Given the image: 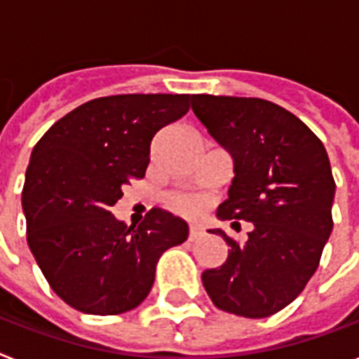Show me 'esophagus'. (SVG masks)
Wrapping results in <instances>:
<instances>
[{"instance_id":"esophagus-1","label":"esophagus","mask_w":359,"mask_h":359,"mask_svg":"<svg viewBox=\"0 0 359 359\" xmlns=\"http://www.w3.org/2000/svg\"><path fill=\"white\" fill-rule=\"evenodd\" d=\"M201 236H203V229H201V226L189 225V241H195L197 238H201Z\"/></svg>"}]
</instances>
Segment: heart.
<instances>
[{
    "label": "heart",
    "mask_w": 359,
    "mask_h": 359,
    "mask_svg": "<svg viewBox=\"0 0 359 359\" xmlns=\"http://www.w3.org/2000/svg\"><path fill=\"white\" fill-rule=\"evenodd\" d=\"M168 206L182 214H197L199 210H203V201L194 195H173L168 199Z\"/></svg>",
    "instance_id": "1"
}]
</instances>
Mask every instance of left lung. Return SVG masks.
<instances>
[{"label": "left lung", "instance_id": "8db88e82", "mask_svg": "<svg viewBox=\"0 0 359 359\" xmlns=\"http://www.w3.org/2000/svg\"><path fill=\"white\" fill-rule=\"evenodd\" d=\"M191 110L234 160L217 217L252 223L245 243L210 230L230 249L225 264L203 273L205 290L219 310L269 317L301 295L330 238L336 182L328 154L295 114L265 99L197 94Z\"/></svg>", "mask_w": 359, "mask_h": 359}]
</instances>
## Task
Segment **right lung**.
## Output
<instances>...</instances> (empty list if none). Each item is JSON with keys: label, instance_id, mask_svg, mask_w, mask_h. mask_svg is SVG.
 Here are the masks:
<instances>
[{"label": "right lung", "instance_id": "obj_1", "mask_svg": "<svg viewBox=\"0 0 359 359\" xmlns=\"http://www.w3.org/2000/svg\"><path fill=\"white\" fill-rule=\"evenodd\" d=\"M188 110V94L97 97L34 145L22 191L27 243L51 290L75 310L118 316L142 304L160 256L188 238L186 221L164 210H149L138 226L110 212L121 188L145 175L154 134Z\"/></svg>", "mask_w": 359, "mask_h": 359}]
</instances>
